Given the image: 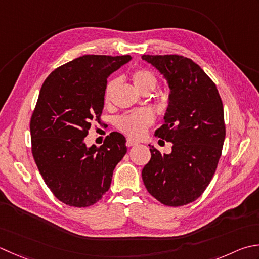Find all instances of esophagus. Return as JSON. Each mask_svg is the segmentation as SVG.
Returning <instances> with one entry per match:
<instances>
[{
    "instance_id": "34e87169",
    "label": "esophagus",
    "mask_w": 259,
    "mask_h": 259,
    "mask_svg": "<svg viewBox=\"0 0 259 259\" xmlns=\"http://www.w3.org/2000/svg\"><path fill=\"white\" fill-rule=\"evenodd\" d=\"M137 144H138V143H137V141H135V140H133V139H126V143H125V145L126 146H128V147H133V146H136Z\"/></svg>"
}]
</instances>
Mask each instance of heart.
<instances>
[{
	"mask_svg": "<svg viewBox=\"0 0 259 259\" xmlns=\"http://www.w3.org/2000/svg\"><path fill=\"white\" fill-rule=\"evenodd\" d=\"M131 79H133L137 90L140 91L141 93L151 92L158 84L156 75L147 68H138L134 70L131 73ZM116 84H118L116 78L109 80L108 84H106L104 90L105 102H109L111 94H112ZM154 120L155 118L151 111L137 110L120 115L116 119V126L130 138H140L146 134L147 129L154 123Z\"/></svg>",
	"mask_w": 259,
	"mask_h": 259,
	"instance_id": "obj_1",
	"label": "heart"
}]
</instances>
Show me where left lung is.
<instances>
[{
    "mask_svg": "<svg viewBox=\"0 0 259 259\" xmlns=\"http://www.w3.org/2000/svg\"><path fill=\"white\" fill-rule=\"evenodd\" d=\"M168 82L165 123L155 136L173 143L163 155L150 146L143 169L147 191L160 203L181 206L202 195L213 177L226 138L224 104L209 76L193 60L180 55H143Z\"/></svg>",
    "mask_w": 259,
    "mask_h": 259,
    "instance_id": "left-lung-1",
    "label": "left lung"
}]
</instances>
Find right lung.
<instances>
[{
	"instance_id": "add662e5",
	"label": "right lung",
	"mask_w": 259,
	"mask_h": 259,
	"mask_svg": "<svg viewBox=\"0 0 259 259\" xmlns=\"http://www.w3.org/2000/svg\"><path fill=\"white\" fill-rule=\"evenodd\" d=\"M131 57L84 55L53 70L42 83L30 119L31 151L46 185L69 206L86 207L110 189L126 153L119 133L88 148L92 121L101 122L108 76Z\"/></svg>"
}]
</instances>
